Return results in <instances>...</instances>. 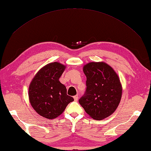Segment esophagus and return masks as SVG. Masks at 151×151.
Returning a JSON list of instances; mask_svg holds the SVG:
<instances>
[{
    "instance_id": "obj_1",
    "label": "esophagus",
    "mask_w": 151,
    "mask_h": 151,
    "mask_svg": "<svg viewBox=\"0 0 151 151\" xmlns=\"http://www.w3.org/2000/svg\"><path fill=\"white\" fill-rule=\"evenodd\" d=\"M78 95H75V96H74V99H75V101H77L78 100Z\"/></svg>"
}]
</instances>
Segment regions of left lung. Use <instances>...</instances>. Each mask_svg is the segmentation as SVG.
Masks as SVG:
<instances>
[{"mask_svg": "<svg viewBox=\"0 0 151 151\" xmlns=\"http://www.w3.org/2000/svg\"><path fill=\"white\" fill-rule=\"evenodd\" d=\"M86 91L78 102L94 119L111 116L120 102L122 88L118 76L105 63H90L83 67Z\"/></svg>", "mask_w": 151, "mask_h": 151, "instance_id": "1", "label": "left lung"}]
</instances>
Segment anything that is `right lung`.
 I'll return each instance as SVG.
<instances>
[{
    "label": "right lung",
    "instance_id": "obj_1",
    "mask_svg": "<svg viewBox=\"0 0 151 151\" xmlns=\"http://www.w3.org/2000/svg\"><path fill=\"white\" fill-rule=\"evenodd\" d=\"M64 69L65 66L56 62L47 64L38 71L30 83V104L38 114L45 118H56L74 101L59 81Z\"/></svg>",
    "mask_w": 151,
    "mask_h": 151
}]
</instances>
